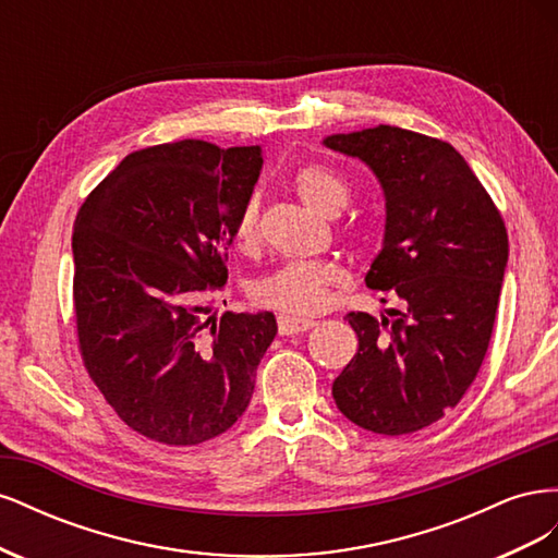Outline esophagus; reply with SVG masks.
I'll return each mask as SVG.
<instances>
[{"label": "esophagus", "mask_w": 558, "mask_h": 558, "mask_svg": "<svg viewBox=\"0 0 558 558\" xmlns=\"http://www.w3.org/2000/svg\"><path fill=\"white\" fill-rule=\"evenodd\" d=\"M277 328H279V335H298V332H305V330L314 328V320H310V318H293V316L281 314L277 318Z\"/></svg>", "instance_id": "34e87169"}]
</instances>
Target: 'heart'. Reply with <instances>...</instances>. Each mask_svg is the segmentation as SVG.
Wrapping results in <instances>:
<instances>
[{
  "label": "heart",
  "mask_w": 558,
  "mask_h": 558,
  "mask_svg": "<svg viewBox=\"0 0 558 558\" xmlns=\"http://www.w3.org/2000/svg\"><path fill=\"white\" fill-rule=\"evenodd\" d=\"M295 191L305 205L324 216H337L349 202L347 183L330 172L328 167L307 165L298 170L293 179ZM232 242L242 251L251 253L256 251L263 238L260 228V197L248 195L242 207L234 211L232 223ZM347 275L342 265L332 260H318V263H291L275 269L253 283L251 300L258 307L275 310L286 316H312L324 312L330 300L332 291L340 289Z\"/></svg>",
  "instance_id": "obj_1"
}]
</instances>
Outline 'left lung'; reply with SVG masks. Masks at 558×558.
<instances>
[{"mask_svg": "<svg viewBox=\"0 0 558 558\" xmlns=\"http://www.w3.org/2000/svg\"><path fill=\"white\" fill-rule=\"evenodd\" d=\"M324 144L377 174L386 232L365 283L402 300V310L381 318L347 314L359 351L332 381V398L365 430L416 433L453 410L480 373L508 265V230L475 172L442 140L379 125Z\"/></svg>", "mask_w": 558, "mask_h": 558, "instance_id": "8db88e82", "label": "left lung"}]
</instances>
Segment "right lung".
<instances>
[{"label":"right lung","instance_id":"obj_1","mask_svg":"<svg viewBox=\"0 0 558 558\" xmlns=\"http://www.w3.org/2000/svg\"><path fill=\"white\" fill-rule=\"evenodd\" d=\"M260 167V146H148L76 214L83 365L123 424L154 442L193 447L226 433L248 408L277 335L272 312L209 316L228 281L232 216Z\"/></svg>","mask_w":558,"mask_h":558}]
</instances>
